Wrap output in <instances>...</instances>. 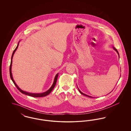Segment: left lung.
I'll list each match as a JSON object with an SVG mask.
<instances>
[{
	"label": "left lung",
	"mask_w": 131,
	"mask_h": 131,
	"mask_svg": "<svg viewBox=\"0 0 131 131\" xmlns=\"http://www.w3.org/2000/svg\"><path fill=\"white\" fill-rule=\"evenodd\" d=\"M113 49L115 50L117 52V53H118V54L119 55V53L118 52V51H117V50H116L115 48H114V47H113ZM78 89H79V92L81 94H82V95H85V96H87V97H90V98H92V97H91V96H88V95H86V94H85L83 93L82 92H81V91L80 90V89L78 88Z\"/></svg>",
	"instance_id": "1"
}]
</instances>
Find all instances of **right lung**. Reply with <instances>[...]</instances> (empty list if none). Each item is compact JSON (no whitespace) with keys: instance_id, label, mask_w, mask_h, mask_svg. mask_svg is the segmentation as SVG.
Here are the masks:
<instances>
[{"instance_id":"right-lung-1","label":"right lung","mask_w":131,"mask_h":131,"mask_svg":"<svg viewBox=\"0 0 131 131\" xmlns=\"http://www.w3.org/2000/svg\"><path fill=\"white\" fill-rule=\"evenodd\" d=\"M18 46H19V43L18 44V45L16 47V48L15 49V50H14L13 52L12 56L11 57V64H10V78L12 80L13 83H14V84L15 85V86H16V87L17 88V89L19 90V91L22 93L23 94H24L25 95H28V96H31V97H44V96H46L48 95H49V94L51 92V91L53 90V89L54 88V86H56V81H57V78H58V73L56 74V77H55V78H54V81H53V83L52 84V85H51V86L50 87V89L47 90V91L45 92L44 93H29V92H25L23 90H22L21 89H20L19 86L17 85V84L16 83V82L14 81V80H13V78L12 74V71H11V69H12V59L13 57V56L15 52V51H16V50H17L18 48Z\"/></svg>"}]
</instances>
